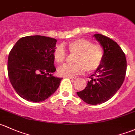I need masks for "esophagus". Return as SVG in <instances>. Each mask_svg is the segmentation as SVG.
<instances>
[{"instance_id":"obj_1","label":"esophagus","mask_w":135,"mask_h":135,"mask_svg":"<svg viewBox=\"0 0 135 135\" xmlns=\"http://www.w3.org/2000/svg\"><path fill=\"white\" fill-rule=\"evenodd\" d=\"M68 78H69V79H76V78L75 77H67Z\"/></svg>"}]
</instances>
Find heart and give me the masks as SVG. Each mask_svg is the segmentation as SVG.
<instances>
[{"label": "heart", "instance_id": "obj_1", "mask_svg": "<svg viewBox=\"0 0 135 135\" xmlns=\"http://www.w3.org/2000/svg\"><path fill=\"white\" fill-rule=\"evenodd\" d=\"M67 49L72 54H76L75 65H63L59 67L57 72L64 77H74L85 71L93 72L99 67L103 59V50L98 45L93 44L84 38L75 39L68 43ZM55 61L61 63L66 57V52L63 46L58 45L53 52Z\"/></svg>", "mask_w": 135, "mask_h": 135}]
</instances>
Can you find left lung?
<instances>
[{"label": "left lung", "mask_w": 135, "mask_h": 135, "mask_svg": "<svg viewBox=\"0 0 135 135\" xmlns=\"http://www.w3.org/2000/svg\"><path fill=\"white\" fill-rule=\"evenodd\" d=\"M93 37L103 48V59L84 90L77 92V94L88 104L96 105L110 100L121 87L126 77L127 61L115 41L102 34Z\"/></svg>", "instance_id": "1"}]
</instances>
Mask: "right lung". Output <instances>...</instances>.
Masks as SVG:
<instances>
[{
    "mask_svg": "<svg viewBox=\"0 0 135 135\" xmlns=\"http://www.w3.org/2000/svg\"><path fill=\"white\" fill-rule=\"evenodd\" d=\"M57 40L41 35L21 38L8 59V77L17 93L29 102H41L58 89L61 78L54 77L53 52Z\"/></svg>",
    "mask_w": 135,
    "mask_h": 135,
    "instance_id": "obj_1",
    "label": "right lung"
}]
</instances>
